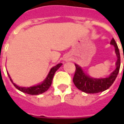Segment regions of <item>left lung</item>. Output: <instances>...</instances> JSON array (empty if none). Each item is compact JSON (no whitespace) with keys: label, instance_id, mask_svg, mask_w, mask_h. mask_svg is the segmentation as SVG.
<instances>
[{"label":"left lung","instance_id":"obj_1","mask_svg":"<svg viewBox=\"0 0 124 124\" xmlns=\"http://www.w3.org/2000/svg\"><path fill=\"white\" fill-rule=\"evenodd\" d=\"M111 44L114 46L117 60L116 70L109 75V77L100 79L92 78L86 75L78 65L75 64L76 71L73 78V82L80 90L88 93H99L109 88L114 83L120 71V54L117 44L114 38H112L111 40Z\"/></svg>","mask_w":124,"mask_h":124}]
</instances>
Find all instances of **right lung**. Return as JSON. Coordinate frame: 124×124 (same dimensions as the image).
Listing matches in <instances>:
<instances>
[{"mask_svg": "<svg viewBox=\"0 0 124 124\" xmlns=\"http://www.w3.org/2000/svg\"><path fill=\"white\" fill-rule=\"evenodd\" d=\"M62 64L60 63L58 64H57L56 66H55L53 68H52L51 70L49 72L48 75L46 77L45 79V80L43 82L40 84H38L37 86H32V87H28V88H25V87H20V86H18L17 85H16L15 83H13L12 80L10 79V76H8L10 78V80L13 83V85L15 86L16 88H17L18 90L23 92L24 93H28V94H31V95H38V94H40L44 92H45L47 91L49 89V88L50 87L52 84V79L54 77V75L56 71L58 68H59L61 65Z\"/></svg>", "mask_w": 124, "mask_h": 124, "instance_id": "right-lung-1", "label": "right lung"}]
</instances>
